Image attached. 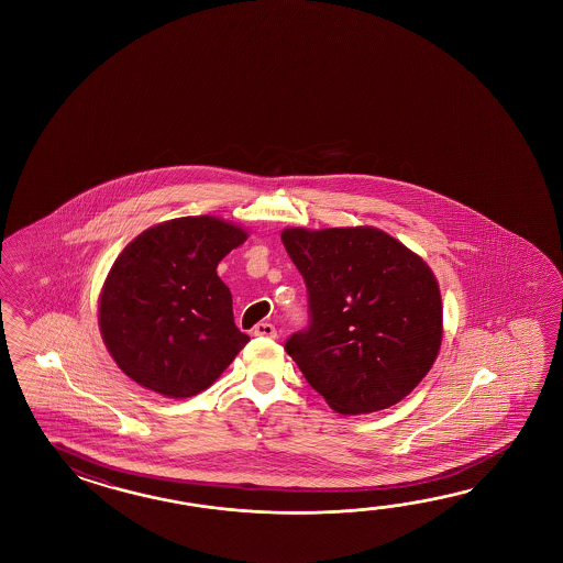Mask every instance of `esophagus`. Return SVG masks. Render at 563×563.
Segmentation results:
<instances>
[{"label": "esophagus", "mask_w": 563, "mask_h": 563, "mask_svg": "<svg viewBox=\"0 0 563 563\" xmlns=\"http://www.w3.org/2000/svg\"><path fill=\"white\" fill-rule=\"evenodd\" d=\"M253 334L264 335V338H276V325L269 322H260L257 325H255V328H253Z\"/></svg>", "instance_id": "esophagus-1"}]
</instances>
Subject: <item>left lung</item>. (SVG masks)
Here are the masks:
<instances>
[{
  "mask_svg": "<svg viewBox=\"0 0 563 563\" xmlns=\"http://www.w3.org/2000/svg\"><path fill=\"white\" fill-rule=\"evenodd\" d=\"M282 241L310 308V325L287 338L286 352L311 388L340 415L410 395L443 340L431 267L380 229H284Z\"/></svg>",
  "mask_w": 563,
  "mask_h": 563,
  "instance_id": "8db88e82",
  "label": "left lung"
}]
</instances>
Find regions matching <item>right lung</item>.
<instances>
[{
    "label": "right lung",
    "instance_id": "right-lung-1",
    "mask_svg": "<svg viewBox=\"0 0 563 563\" xmlns=\"http://www.w3.org/2000/svg\"><path fill=\"white\" fill-rule=\"evenodd\" d=\"M247 233L217 217H180L131 241L108 274L98 323L134 383L168 398L209 388L250 335L233 322L217 265Z\"/></svg>",
    "mask_w": 563,
    "mask_h": 563
}]
</instances>
